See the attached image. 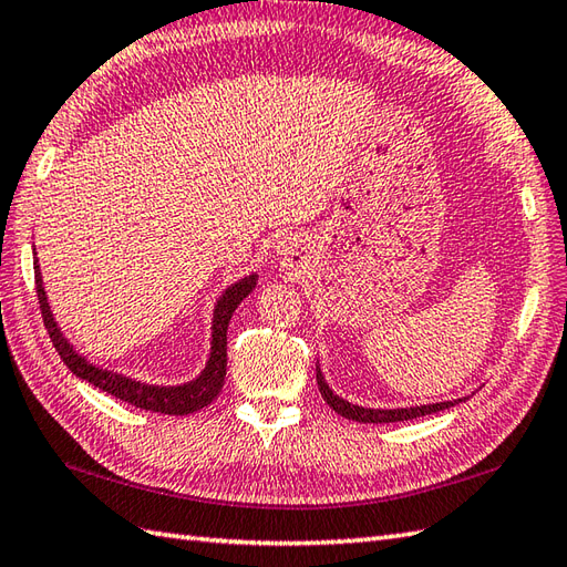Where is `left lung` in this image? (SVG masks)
<instances>
[{"instance_id": "obj_1", "label": "left lung", "mask_w": 567, "mask_h": 567, "mask_svg": "<svg viewBox=\"0 0 567 567\" xmlns=\"http://www.w3.org/2000/svg\"><path fill=\"white\" fill-rule=\"evenodd\" d=\"M318 388L320 395L324 398L327 405H330L337 414H342L347 420L354 422H363V424H383V422H405V420H417L424 417V414H432L439 410H449L458 405V402H465L468 398H458V400H444V402H430V405H414V408H390V410H381V408H361L349 402L344 398H339L334 390L327 385L324 375L320 371L318 363Z\"/></svg>"}]
</instances>
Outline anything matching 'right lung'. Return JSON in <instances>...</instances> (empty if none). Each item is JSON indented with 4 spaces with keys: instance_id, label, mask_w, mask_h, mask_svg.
Here are the masks:
<instances>
[{
    "instance_id": "add662e5",
    "label": "right lung",
    "mask_w": 567,
    "mask_h": 567,
    "mask_svg": "<svg viewBox=\"0 0 567 567\" xmlns=\"http://www.w3.org/2000/svg\"><path fill=\"white\" fill-rule=\"evenodd\" d=\"M33 274H35V293L38 303H41L45 330L50 334V342L58 349L60 359L68 363V369L78 375L82 381H90L94 388L104 390V393L118 398L128 405H135L141 410L159 412V414H192L200 408L210 405L216 395L220 393L223 381H225V369H228V324L237 306L251 293V288L257 286V274H249L245 279L235 281L223 291V296L216 300V308H213V322H210V354L204 371H200L194 381H186L182 385H153L135 381L131 375H123L118 371H109L99 363H92L86 357H82L78 349L70 344V339L62 334L60 324L53 318V310H50L43 276H41V264L38 259L33 261Z\"/></svg>"
}]
</instances>
